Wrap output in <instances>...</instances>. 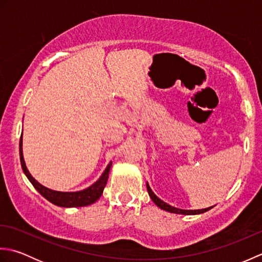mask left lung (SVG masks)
<instances>
[{
  "mask_svg": "<svg viewBox=\"0 0 262 262\" xmlns=\"http://www.w3.org/2000/svg\"><path fill=\"white\" fill-rule=\"evenodd\" d=\"M146 187H147V192L149 194V197H151V199L153 200V203L157 205L158 207H160L161 209H163L165 211H169V213L181 214V215H198V214H203V213H205V211H207V210H209V209L214 207V206H211V207L203 208V209H181V208H177V207H173V206L164 203L162 199H160L157 196V194H155L152 191V189H151V187H149L148 182H146Z\"/></svg>",
  "mask_w": 262,
  "mask_h": 262,
  "instance_id": "1",
  "label": "left lung"
}]
</instances>
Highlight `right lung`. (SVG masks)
<instances>
[{"mask_svg":"<svg viewBox=\"0 0 262 262\" xmlns=\"http://www.w3.org/2000/svg\"><path fill=\"white\" fill-rule=\"evenodd\" d=\"M19 152H20V161H21L22 170H24L26 177L32 183V186L36 188V190L40 193L42 197H45L48 202H51L52 204L56 206H59V207H66V208L83 207V206H89L93 203H96L97 200L101 197L103 189L105 185H107L109 171L111 168V164H113V162L110 161V163L107 165V168H105V170L103 171V173L100 176L99 179L94 183H92L90 187L83 189V190L57 191L42 186L41 183H39L35 178L30 174L29 170L27 169V165L24 159V151H22V135L20 137Z\"/></svg>","mask_w":262,"mask_h":262,"instance_id":"right-lung-1","label":"right lung"}]
</instances>
